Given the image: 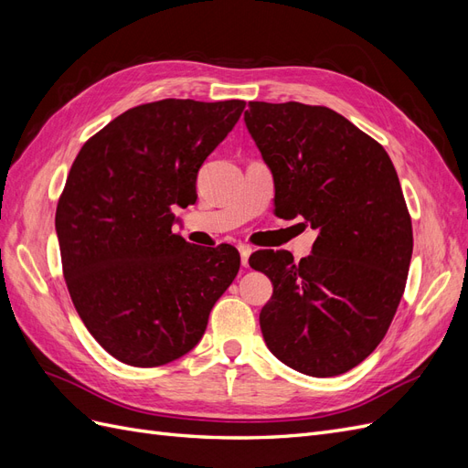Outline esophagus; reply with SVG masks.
<instances>
[{
	"instance_id": "obj_1",
	"label": "esophagus",
	"mask_w": 468,
	"mask_h": 468,
	"mask_svg": "<svg viewBox=\"0 0 468 468\" xmlns=\"http://www.w3.org/2000/svg\"><path fill=\"white\" fill-rule=\"evenodd\" d=\"M250 253H251L250 246H239V258H242V265L244 267L250 265Z\"/></svg>"
}]
</instances>
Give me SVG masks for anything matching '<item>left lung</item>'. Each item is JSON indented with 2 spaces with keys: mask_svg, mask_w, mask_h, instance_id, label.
I'll return each instance as SVG.
<instances>
[{
  "mask_svg": "<svg viewBox=\"0 0 468 468\" xmlns=\"http://www.w3.org/2000/svg\"><path fill=\"white\" fill-rule=\"evenodd\" d=\"M275 181V215L318 230L313 253L258 250L273 282L260 313L269 351L291 369L335 377L388 332L412 260V218L387 150L339 112L251 101L244 112Z\"/></svg>",
  "mask_w": 468,
  "mask_h": 468,
  "instance_id": "8db88e82",
  "label": "left lung"
}]
</instances>
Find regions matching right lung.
I'll return each mask as SVG.
<instances>
[{"instance_id":"obj_1","label":"right lung","mask_w":468,"mask_h":468,"mask_svg":"<svg viewBox=\"0 0 468 468\" xmlns=\"http://www.w3.org/2000/svg\"><path fill=\"white\" fill-rule=\"evenodd\" d=\"M246 101L162 99L124 111L78 152L56 207L62 273L81 322L109 356L160 367L191 351L238 275L230 244L172 230L197 174Z\"/></svg>"}]
</instances>
